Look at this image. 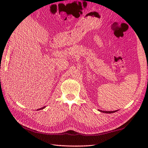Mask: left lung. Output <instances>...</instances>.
<instances>
[{
  "label": "left lung",
  "mask_w": 148,
  "mask_h": 148,
  "mask_svg": "<svg viewBox=\"0 0 148 148\" xmlns=\"http://www.w3.org/2000/svg\"><path fill=\"white\" fill-rule=\"evenodd\" d=\"M99 111L103 112V113H108V114H110V113H113V112H115L117 111H101V110H99Z\"/></svg>",
  "instance_id": "8db88e82"
}]
</instances>
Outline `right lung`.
<instances>
[{
    "label": "right lung",
    "mask_w": 148,
    "mask_h": 148,
    "mask_svg": "<svg viewBox=\"0 0 148 148\" xmlns=\"http://www.w3.org/2000/svg\"><path fill=\"white\" fill-rule=\"evenodd\" d=\"M45 107H46V106H45V107H42V108H40V109H37V110H41V109H45Z\"/></svg>",
    "instance_id": "1"
}]
</instances>
